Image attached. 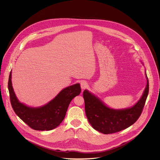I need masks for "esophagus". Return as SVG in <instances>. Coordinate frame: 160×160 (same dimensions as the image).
Returning a JSON list of instances; mask_svg holds the SVG:
<instances>
[{
  "instance_id": "obj_1",
  "label": "esophagus",
  "mask_w": 160,
  "mask_h": 160,
  "mask_svg": "<svg viewBox=\"0 0 160 160\" xmlns=\"http://www.w3.org/2000/svg\"><path fill=\"white\" fill-rule=\"evenodd\" d=\"M88 83L86 82V81H82L81 82V88L82 89H86L87 88H88Z\"/></svg>"
}]
</instances>
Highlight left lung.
I'll use <instances>...</instances> for the list:
<instances>
[{"label": "left lung", "mask_w": 160, "mask_h": 160, "mask_svg": "<svg viewBox=\"0 0 160 160\" xmlns=\"http://www.w3.org/2000/svg\"><path fill=\"white\" fill-rule=\"evenodd\" d=\"M145 75L147 86L143 93L137 103L130 108H110L91 92L87 90L84 91L86 114L94 129L104 134H113L129 128L137 121L142 112L149 91L148 79L147 74Z\"/></svg>", "instance_id": "1"}]
</instances>
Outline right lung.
I'll use <instances>...</instances> for the list:
<instances>
[{
	"instance_id": "obj_1",
	"label": "right lung",
	"mask_w": 160,
	"mask_h": 160,
	"mask_svg": "<svg viewBox=\"0 0 160 160\" xmlns=\"http://www.w3.org/2000/svg\"><path fill=\"white\" fill-rule=\"evenodd\" d=\"M10 73L8 89L15 113L31 128L36 131H50L60 125L65 118L71 101L81 93L79 84L71 86L60 92L52 100L39 108H32L20 103L12 85Z\"/></svg>"
}]
</instances>
